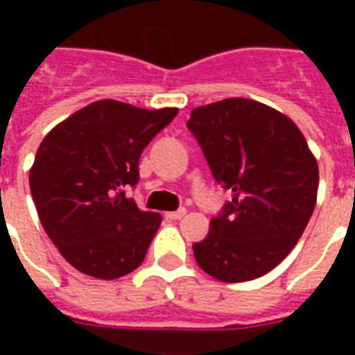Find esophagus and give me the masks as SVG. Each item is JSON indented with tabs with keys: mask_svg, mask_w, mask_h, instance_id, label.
Masks as SVG:
<instances>
[{
	"mask_svg": "<svg viewBox=\"0 0 355 355\" xmlns=\"http://www.w3.org/2000/svg\"><path fill=\"white\" fill-rule=\"evenodd\" d=\"M186 215V209H178V211H171V213H167V218H171V220H180L182 216Z\"/></svg>",
	"mask_w": 355,
	"mask_h": 355,
	"instance_id": "esophagus-1",
	"label": "esophagus"
}]
</instances>
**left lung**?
<instances>
[{
  "label": "left lung",
  "mask_w": 355,
  "mask_h": 355,
  "mask_svg": "<svg viewBox=\"0 0 355 355\" xmlns=\"http://www.w3.org/2000/svg\"><path fill=\"white\" fill-rule=\"evenodd\" d=\"M186 125L216 182L234 193L193 245L196 262L224 283L268 274L297 245L318 200L320 169L304 135L251 98L193 108Z\"/></svg>",
  "instance_id": "left-lung-1"
}]
</instances>
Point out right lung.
<instances>
[{"label": "right lung", "mask_w": 355, "mask_h": 355, "mask_svg": "<svg viewBox=\"0 0 355 355\" xmlns=\"http://www.w3.org/2000/svg\"><path fill=\"white\" fill-rule=\"evenodd\" d=\"M177 114L106 98L42 140L30 190L43 230L76 270L117 279L142 264L162 216L140 211L123 188L139 182L142 150Z\"/></svg>", "instance_id": "right-lung-1"}]
</instances>
